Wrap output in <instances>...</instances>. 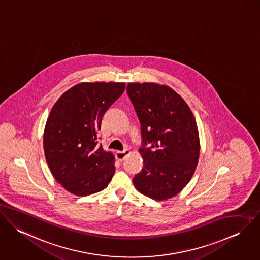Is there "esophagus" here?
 <instances>
[{"label":"esophagus","mask_w":260,"mask_h":260,"mask_svg":"<svg viewBox=\"0 0 260 260\" xmlns=\"http://www.w3.org/2000/svg\"><path fill=\"white\" fill-rule=\"evenodd\" d=\"M131 153V151L128 149H124L122 151H117L116 153V158L119 160V161H122L126 155H128Z\"/></svg>","instance_id":"esophagus-1"}]
</instances>
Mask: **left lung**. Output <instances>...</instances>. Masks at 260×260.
Wrapping results in <instances>:
<instances>
[{
    "label": "left lung",
    "mask_w": 260,
    "mask_h": 260,
    "mask_svg": "<svg viewBox=\"0 0 260 260\" xmlns=\"http://www.w3.org/2000/svg\"><path fill=\"white\" fill-rule=\"evenodd\" d=\"M126 92L141 122L143 170L133 178L144 196L166 201L193 175L200 137L189 107L171 87L153 83L127 84Z\"/></svg>",
    "instance_id": "1"
}]
</instances>
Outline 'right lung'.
Masks as SVG:
<instances>
[{"label": "right lung", "instance_id": "obj_1", "mask_svg": "<svg viewBox=\"0 0 260 260\" xmlns=\"http://www.w3.org/2000/svg\"><path fill=\"white\" fill-rule=\"evenodd\" d=\"M124 88L123 83H82L63 92L50 113L45 156L54 177L73 194L99 192L115 174V157L99 144L98 132Z\"/></svg>", "mask_w": 260, "mask_h": 260}]
</instances>
